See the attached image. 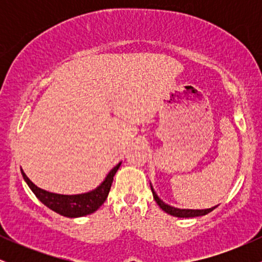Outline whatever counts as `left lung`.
<instances>
[{
    "instance_id": "8db88e82",
    "label": "left lung",
    "mask_w": 262,
    "mask_h": 262,
    "mask_svg": "<svg viewBox=\"0 0 262 262\" xmlns=\"http://www.w3.org/2000/svg\"><path fill=\"white\" fill-rule=\"evenodd\" d=\"M150 187H151L152 196H154L155 202L159 204V207H160V208L164 210V212H166L167 214L173 215V217H179V218L201 217V215L208 214V213L212 212V210L215 209V207H217V206H215V207H212V208H207V209H181V208H175V207L169 206V204L162 202L160 198H159L158 194H156V192L154 191V188H152L151 183H150Z\"/></svg>"
}]
</instances>
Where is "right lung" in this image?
<instances>
[{
	"instance_id": "1",
	"label": "right lung",
	"mask_w": 262,
	"mask_h": 262,
	"mask_svg": "<svg viewBox=\"0 0 262 262\" xmlns=\"http://www.w3.org/2000/svg\"><path fill=\"white\" fill-rule=\"evenodd\" d=\"M121 164L122 162H119L118 165H116L107 173L106 179L103 180V182L98 187H96L90 192H86V193L80 194H59L53 193V192H48L45 189H41L38 186H35L27 177L25 171L20 170V172H22V176L27 182V185L29 186L33 193L35 194V197L41 203L45 204L48 208L59 213L60 215H64V217L79 218L96 212L104 203V201L108 197V193H110L111 186H112L113 176L116 175Z\"/></svg>"
}]
</instances>
